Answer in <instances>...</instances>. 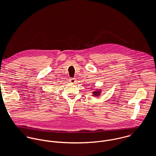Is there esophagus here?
Returning a JSON list of instances; mask_svg holds the SVG:
<instances>
[{
    "label": "esophagus",
    "mask_w": 156,
    "mask_h": 156,
    "mask_svg": "<svg viewBox=\"0 0 156 156\" xmlns=\"http://www.w3.org/2000/svg\"><path fill=\"white\" fill-rule=\"evenodd\" d=\"M69 82H70V83H75V82H76V79H75L74 78H70Z\"/></svg>",
    "instance_id": "esophagus-1"
}]
</instances>
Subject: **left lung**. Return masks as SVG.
<instances>
[{
    "instance_id": "left-lung-1",
    "label": "left lung",
    "mask_w": 156,
    "mask_h": 156,
    "mask_svg": "<svg viewBox=\"0 0 156 156\" xmlns=\"http://www.w3.org/2000/svg\"><path fill=\"white\" fill-rule=\"evenodd\" d=\"M100 91H98V92L95 91V92H93L94 96H98V95H100Z\"/></svg>"
}]
</instances>
